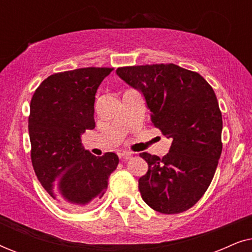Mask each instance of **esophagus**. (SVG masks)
<instances>
[{
	"label": "esophagus",
	"mask_w": 252,
	"mask_h": 252,
	"mask_svg": "<svg viewBox=\"0 0 252 252\" xmlns=\"http://www.w3.org/2000/svg\"><path fill=\"white\" fill-rule=\"evenodd\" d=\"M118 156L120 158H124V159H129V158L133 156V154L128 150H120L118 153Z\"/></svg>",
	"instance_id": "obj_1"
}]
</instances>
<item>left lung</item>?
<instances>
[{
  "instance_id": "obj_1",
  "label": "left lung",
  "mask_w": 252,
  "mask_h": 252,
  "mask_svg": "<svg viewBox=\"0 0 252 252\" xmlns=\"http://www.w3.org/2000/svg\"><path fill=\"white\" fill-rule=\"evenodd\" d=\"M116 73L142 93L151 125L172 141L163 158L140 154L148 163L139 179L143 201L164 215L190 209L211 184L222 150L215 92L197 72L175 64L118 67Z\"/></svg>"
}]
</instances>
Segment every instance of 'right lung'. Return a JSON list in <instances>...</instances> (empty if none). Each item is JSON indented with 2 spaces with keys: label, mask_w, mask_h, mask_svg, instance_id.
<instances>
[{
  "label": "right lung",
  "mask_w": 252,
  "mask_h": 252,
  "mask_svg": "<svg viewBox=\"0 0 252 252\" xmlns=\"http://www.w3.org/2000/svg\"><path fill=\"white\" fill-rule=\"evenodd\" d=\"M109 67H85L48 77L31 101V159L40 184L70 210L95 204L108 188L119 158L96 157L82 147L81 135L95 128V94Z\"/></svg>",
  "instance_id": "right-lung-1"
}]
</instances>
